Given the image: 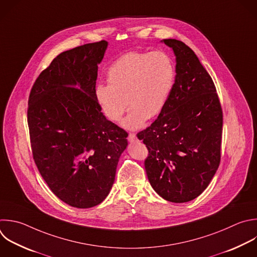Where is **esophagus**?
Segmentation results:
<instances>
[{
	"instance_id": "34e87169",
	"label": "esophagus",
	"mask_w": 257,
	"mask_h": 257,
	"mask_svg": "<svg viewBox=\"0 0 257 257\" xmlns=\"http://www.w3.org/2000/svg\"><path fill=\"white\" fill-rule=\"evenodd\" d=\"M128 140H129V142H131V143H134V142H137V141H138V139H137V137H136V135H135L134 133H130V134H129Z\"/></svg>"
}]
</instances>
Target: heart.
<instances>
[{
    "mask_svg": "<svg viewBox=\"0 0 257 257\" xmlns=\"http://www.w3.org/2000/svg\"><path fill=\"white\" fill-rule=\"evenodd\" d=\"M176 77L174 62L163 51H131L112 62L108 83L99 82L95 97L103 114L112 122L121 120L128 106L131 111L122 126L129 130L144 127L166 105Z\"/></svg>",
    "mask_w": 257,
    "mask_h": 257,
    "instance_id": "obj_1",
    "label": "heart"
}]
</instances>
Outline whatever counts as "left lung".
Listing matches in <instances>:
<instances>
[{"label": "left lung", "mask_w": 257, "mask_h": 257, "mask_svg": "<svg viewBox=\"0 0 257 257\" xmlns=\"http://www.w3.org/2000/svg\"><path fill=\"white\" fill-rule=\"evenodd\" d=\"M161 42L176 55V79L157 119L137 137L148 149V181L164 200L186 203L209 186L220 164L223 113L212 77L177 39Z\"/></svg>", "instance_id": "left-lung-1"}]
</instances>
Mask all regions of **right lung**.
Returning a JSON list of instances; mask_svg holds the SVG:
<instances>
[{
	"mask_svg": "<svg viewBox=\"0 0 257 257\" xmlns=\"http://www.w3.org/2000/svg\"><path fill=\"white\" fill-rule=\"evenodd\" d=\"M108 42L57 55L35 80L28 101L33 158L52 193L67 205L101 204L115 181L127 132L109 121L95 97Z\"/></svg>",
	"mask_w": 257,
	"mask_h": 257,
	"instance_id": "obj_1",
	"label": "right lung"
}]
</instances>
